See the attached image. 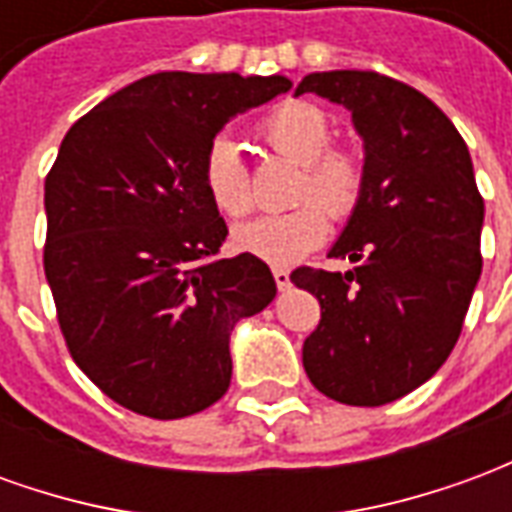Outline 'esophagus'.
<instances>
[{
    "label": "esophagus",
    "instance_id": "esophagus-1",
    "mask_svg": "<svg viewBox=\"0 0 512 512\" xmlns=\"http://www.w3.org/2000/svg\"><path fill=\"white\" fill-rule=\"evenodd\" d=\"M274 282H277L279 290H288L290 288V271H285V268H274Z\"/></svg>",
    "mask_w": 512,
    "mask_h": 512
}]
</instances>
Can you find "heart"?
<instances>
[{"label":"heart","mask_w":512,"mask_h":512,"mask_svg":"<svg viewBox=\"0 0 512 512\" xmlns=\"http://www.w3.org/2000/svg\"><path fill=\"white\" fill-rule=\"evenodd\" d=\"M260 134L277 153L304 167L296 186V208L263 213L252 222L235 227L233 244L246 255H255L271 266H290L321 246L332 219L351 216L362 197V161L348 150H334L332 123L323 109L307 101H293L274 109L263 120ZM202 180L213 205L224 216H244L255 194L252 175L241 147L230 136H216L202 158Z\"/></svg>","instance_id":"obj_1"}]
</instances>
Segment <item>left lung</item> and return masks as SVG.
Instances as JSON below:
<instances>
[{
  "label": "left lung",
  "instance_id": "obj_1",
  "mask_svg": "<svg viewBox=\"0 0 512 512\" xmlns=\"http://www.w3.org/2000/svg\"><path fill=\"white\" fill-rule=\"evenodd\" d=\"M351 112L365 183L329 257L351 271L296 268L321 304L301 359L318 392L345 406H384L439 370L461 337L483 271L485 205L469 147L430 98L376 71L304 76Z\"/></svg>",
  "mask_w": 512,
  "mask_h": 512
}]
</instances>
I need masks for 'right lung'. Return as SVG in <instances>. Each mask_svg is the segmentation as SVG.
I'll use <instances>...</instances> for the list:
<instances>
[{"instance_id": "right-lung-1", "label": "right lung", "mask_w": 512, "mask_h": 512, "mask_svg": "<svg viewBox=\"0 0 512 512\" xmlns=\"http://www.w3.org/2000/svg\"><path fill=\"white\" fill-rule=\"evenodd\" d=\"M290 87L285 76L153 73L62 139L43 268L73 362L128 411L180 419L213 406L233 376L235 323L277 296L260 257L216 260L227 224L202 158L235 115Z\"/></svg>"}]
</instances>
